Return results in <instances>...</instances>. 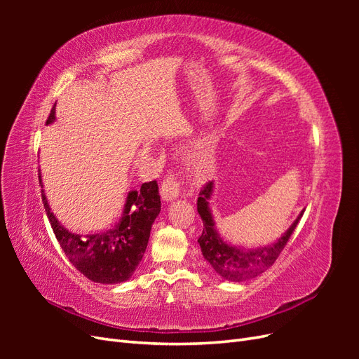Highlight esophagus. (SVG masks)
<instances>
[{
  "label": "esophagus",
  "instance_id": "esophagus-1",
  "mask_svg": "<svg viewBox=\"0 0 359 359\" xmlns=\"http://www.w3.org/2000/svg\"><path fill=\"white\" fill-rule=\"evenodd\" d=\"M180 181H178V175L173 173V170H169L166 173V177L163 178L161 186H160V193L163 201H172L175 199L180 194Z\"/></svg>",
  "mask_w": 359,
  "mask_h": 359
}]
</instances>
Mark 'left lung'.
Wrapping results in <instances>:
<instances>
[{
    "mask_svg": "<svg viewBox=\"0 0 359 359\" xmlns=\"http://www.w3.org/2000/svg\"><path fill=\"white\" fill-rule=\"evenodd\" d=\"M211 194L212 182L210 181L201 189L198 198V211L203 222V231L202 235L199 236L198 243L201 245L203 257L208 260L210 265L215 269V273L226 280L243 281L262 274L264 271L273 266L280 253L283 252L290 235L298 226L304 211L298 215V219L289 227L287 232L281 238H278L277 243L255 250H245L227 245L222 240L220 235L215 232L212 215L208 206Z\"/></svg>",
    "mask_w": 359,
    "mask_h": 359,
    "instance_id": "8db88e82",
    "label": "left lung"
}]
</instances>
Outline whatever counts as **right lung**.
<instances>
[{
	"label": "right lung",
	"mask_w": 359,
	"mask_h": 359,
	"mask_svg": "<svg viewBox=\"0 0 359 359\" xmlns=\"http://www.w3.org/2000/svg\"><path fill=\"white\" fill-rule=\"evenodd\" d=\"M55 119V107L46 119ZM39 182L41 177L39 173ZM41 201L52 231L73 266L95 283H123L135 273L148 245L151 226L160 212L161 202L157 181L144 182L139 191H130L124 205L123 219L114 229L82 238L62 227L50 212L41 190Z\"/></svg>",
	"instance_id": "right-lung-1"
}]
</instances>
